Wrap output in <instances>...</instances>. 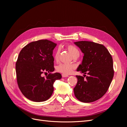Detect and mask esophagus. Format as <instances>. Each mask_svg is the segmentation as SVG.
I'll use <instances>...</instances> for the list:
<instances>
[{
	"instance_id": "obj_1",
	"label": "esophagus",
	"mask_w": 127,
	"mask_h": 127,
	"mask_svg": "<svg viewBox=\"0 0 127 127\" xmlns=\"http://www.w3.org/2000/svg\"><path fill=\"white\" fill-rule=\"evenodd\" d=\"M62 77H68V75L63 74V75H62Z\"/></svg>"
}]
</instances>
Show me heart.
<instances>
[{"label": "heart", "instance_id": "b5f03b06", "mask_svg": "<svg viewBox=\"0 0 127 127\" xmlns=\"http://www.w3.org/2000/svg\"><path fill=\"white\" fill-rule=\"evenodd\" d=\"M66 48L73 57H78L79 56V52L78 50L75 46L71 44H68L66 45ZM59 56V51L57 50L55 55V60L56 61L58 60ZM74 69L75 66L71 64H61L57 67V70L58 71L62 73L64 75L70 74Z\"/></svg>", "mask_w": 127, "mask_h": 127}]
</instances>
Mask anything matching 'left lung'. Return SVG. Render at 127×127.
<instances>
[{
	"label": "left lung",
	"instance_id": "8db88e82",
	"mask_svg": "<svg viewBox=\"0 0 127 127\" xmlns=\"http://www.w3.org/2000/svg\"><path fill=\"white\" fill-rule=\"evenodd\" d=\"M74 43L84 55L77 71L88 75L76 76L78 81L74 88L75 95L84 103L97 101L106 93L113 79L112 57L102 44L86 41Z\"/></svg>",
	"mask_w": 127,
	"mask_h": 127
}]
</instances>
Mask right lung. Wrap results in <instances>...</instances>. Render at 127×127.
<instances>
[{"mask_svg": "<svg viewBox=\"0 0 127 127\" xmlns=\"http://www.w3.org/2000/svg\"><path fill=\"white\" fill-rule=\"evenodd\" d=\"M57 44L48 40L33 41L19 53L16 63L18 86L22 94L34 102L47 101L52 95L53 83L62 77L55 70L53 50ZM49 73L45 78L43 72Z\"/></svg>", "mask_w": 127, "mask_h": 127, "instance_id": "right-lung-1", "label": "right lung"}]
</instances>
